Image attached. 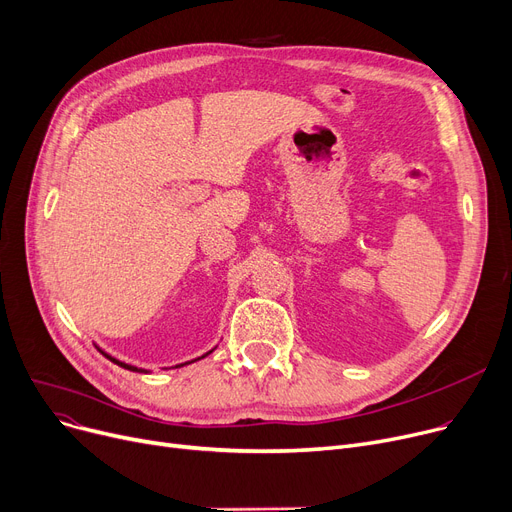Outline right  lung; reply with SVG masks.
Here are the masks:
<instances>
[{
  "instance_id": "right-lung-1",
  "label": "right lung",
  "mask_w": 512,
  "mask_h": 512,
  "mask_svg": "<svg viewBox=\"0 0 512 512\" xmlns=\"http://www.w3.org/2000/svg\"><path fill=\"white\" fill-rule=\"evenodd\" d=\"M97 350H100V348H97ZM100 352H102V354H104V356H106V358H110V360H112V362H114V364H118V367H123V369H129V371H137V373H148V371H143V369H137V367H133V364H127V362H123V360H116V358H114V356H110V354H106V352H104V350H100ZM210 352H212V350H210ZM210 352H208V354H210ZM208 354H204V356H208ZM204 356H202V358H204ZM196 360H200V358H196ZM191 362H193V360H191ZM185 364H189V362H183V364H177V367H175V369H179V367H185Z\"/></svg>"
}]
</instances>
